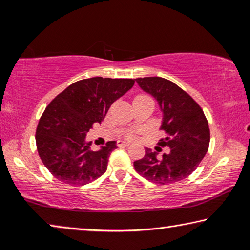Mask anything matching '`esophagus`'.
I'll return each instance as SVG.
<instances>
[{"mask_svg": "<svg viewBox=\"0 0 250 250\" xmlns=\"http://www.w3.org/2000/svg\"><path fill=\"white\" fill-rule=\"evenodd\" d=\"M131 143V141L129 140H119L117 142V146H128Z\"/></svg>", "mask_w": 250, "mask_h": 250, "instance_id": "esophagus-1", "label": "esophagus"}]
</instances>
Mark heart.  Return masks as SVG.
Masks as SVG:
<instances>
[{
    "label": "heart",
    "instance_id": "heart-1",
    "mask_svg": "<svg viewBox=\"0 0 250 250\" xmlns=\"http://www.w3.org/2000/svg\"><path fill=\"white\" fill-rule=\"evenodd\" d=\"M139 97H146V96H145V95H140V96H138L137 98H139Z\"/></svg>",
    "mask_w": 250,
    "mask_h": 250
}]
</instances>
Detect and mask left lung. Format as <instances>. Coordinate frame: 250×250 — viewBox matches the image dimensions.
Segmentation results:
<instances>
[{
  "instance_id": "obj_1",
  "label": "left lung",
  "mask_w": 250,
  "mask_h": 250,
  "mask_svg": "<svg viewBox=\"0 0 250 250\" xmlns=\"http://www.w3.org/2000/svg\"><path fill=\"white\" fill-rule=\"evenodd\" d=\"M135 80L158 101L162 111L161 129L167 133L159 146H168L170 152L159 158L156 152L146 149L145 156L133 162L134 168L153 183H175L192 174L205 156L210 139L208 122L196 101L174 83L161 77Z\"/></svg>"
}]
</instances>
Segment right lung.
Listing matches in <instances>:
<instances>
[{
    "label": "right lung",
    "instance_id": "right-lung-1",
    "mask_svg": "<svg viewBox=\"0 0 250 250\" xmlns=\"http://www.w3.org/2000/svg\"><path fill=\"white\" fill-rule=\"evenodd\" d=\"M133 84L134 79H83L71 83L46 107L36 129V146L42 162L57 180L79 186L107 171L116 141L91 151L86 135Z\"/></svg>",
    "mask_w": 250,
    "mask_h": 250
}]
</instances>
